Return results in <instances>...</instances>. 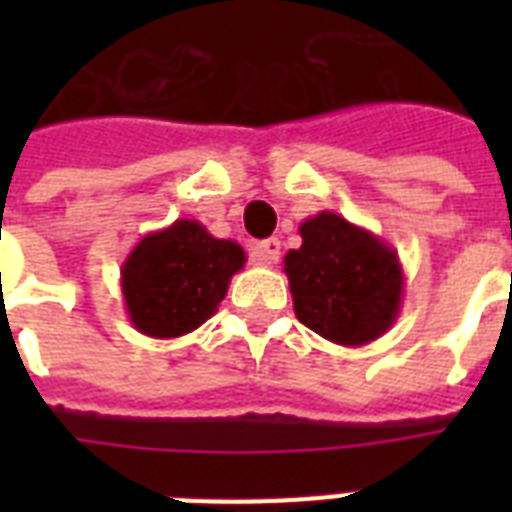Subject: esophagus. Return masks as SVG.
Returning <instances> with one entry per match:
<instances>
[{
	"mask_svg": "<svg viewBox=\"0 0 512 512\" xmlns=\"http://www.w3.org/2000/svg\"><path fill=\"white\" fill-rule=\"evenodd\" d=\"M252 255H255V260L260 265H273L281 255V241L279 239L260 241V244H255V247H252Z\"/></svg>",
	"mask_w": 512,
	"mask_h": 512,
	"instance_id": "34e87169",
	"label": "esophagus"
}]
</instances>
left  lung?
Listing matches in <instances>:
<instances>
[{"label":"left lung","instance_id":"1","mask_svg":"<svg viewBox=\"0 0 512 512\" xmlns=\"http://www.w3.org/2000/svg\"><path fill=\"white\" fill-rule=\"evenodd\" d=\"M300 236V249L284 257L297 319L345 348L385 335L404 297L396 249L337 212L308 217L300 223Z\"/></svg>","mask_w":512,"mask_h":512}]
</instances>
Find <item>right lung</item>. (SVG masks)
Returning a JSON list of instances; mask_svg holds the SVG:
<instances>
[{
    "label": "right lung",
    "mask_w": 512,
    "mask_h": 512,
    "mask_svg": "<svg viewBox=\"0 0 512 512\" xmlns=\"http://www.w3.org/2000/svg\"><path fill=\"white\" fill-rule=\"evenodd\" d=\"M247 263L231 239L196 220L146 233L122 265L124 308L140 335L170 340L199 329L223 303L233 273Z\"/></svg>",
    "instance_id": "right-lung-1"
}]
</instances>
